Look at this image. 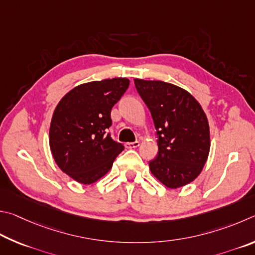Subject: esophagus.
<instances>
[{
	"label": "esophagus",
	"instance_id": "obj_1",
	"mask_svg": "<svg viewBox=\"0 0 255 255\" xmlns=\"http://www.w3.org/2000/svg\"><path fill=\"white\" fill-rule=\"evenodd\" d=\"M140 145V142L139 141H135V142H128V143H125V148L128 149H134L137 148V146Z\"/></svg>",
	"mask_w": 255,
	"mask_h": 255
}]
</instances>
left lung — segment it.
<instances>
[{
	"mask_svg": "<svg viewBox=\"0 0 255 255\" xmlns=\"http://www.w3.org/2000/svg\"><path fill=\"white\" fill-rule=\"evenodd\" d=\"M158 136V155L150 170L168 188L194 181L206 163L211 140L206 114L193 95L161 80L134 79Z\"/></svg>",
	"mask_w": 255,
	"mask_h": 255,
	"instance_id": "8db88e82",
	"label": "left lung"
}]
</instances>
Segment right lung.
<instances>
[{
  "label": "right lung",
  "mask_w": 255,
  "mask_h": 255,
  "mask_svg": "<svg viewBox=\"0 0 255 255\" xmlns=\"http://www.w3.org/2000/svg\"><path fill=\"white\" fill-rule=\"evenodd\" d=\"M130 80L112 78L75 87L53 112L49 144L62 171L84 185L97 181L124 150L107 133L111 111L127 91Z\"/></svg>",
  "instance_id": "obj_1"
}]
</instances>
